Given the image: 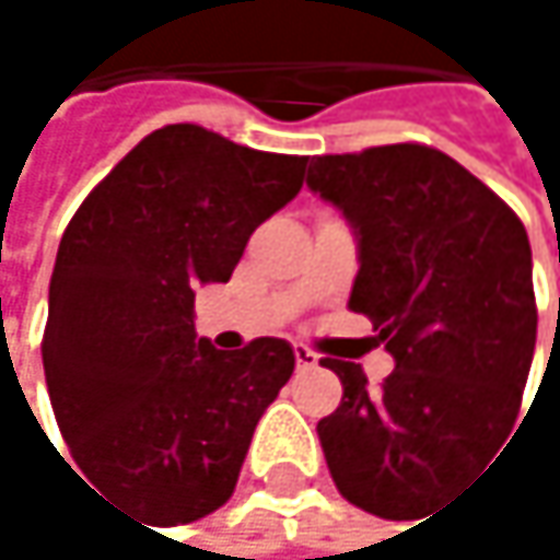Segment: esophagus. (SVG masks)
<instances>
[{
    "label": "esophagus",
    "mask_w": 560,
    "mask_h": 560,
    "mask_svg": "<svg viewBox=\"0 0 560 560\" xmlns=\"http://www.w3.org/2000/svg\"><path fill=\"white\" fill-rule=\"evenodd\" d=\"M294 363H298V370L304 373V370H317L320 357H317L314 350H307V347H294Z\"/></svg>",
    "instance_id": "esophagus-1"
}]
</instances>
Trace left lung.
Segmentation results:
<instances>
[{
	"label": "left lung",
	"mask_w": 560,
	"mask_h": 560,
	"mask_svg": "<svg viewBox=\"0 0 560 560\" xmlns=\"http://www.w3.org/2000/svg\"><path fill=\"white\" fill-rule=\"evenodd\" d=\"M307 187L353 226L350 311L395 360L380 389L357 363L324 360L343 398L317 421L320 447L343 500L408 518L518 418L538 327L528 236L480 177L415 142L320 155Z\"/></svg>",
	"instance_id": "left-lung-1"
}]
</instances>
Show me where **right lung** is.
Listing matches in <instances>:
<instances>
[{"instance_id":"obj_1","label":"right lung","mask_w":560,"mask_h":560,"mask_svg":"<svg viewBox=\"0 0 560 560\" xmlns=\"http://www.w3.org/2000/svg\"><path fill=\"white\" fill-rule=\"evenodd\" d=\"M304 165L165 126L60 236L42 343L57 428L80 470L149 525L203 518L233 497L253 431L294 373L279 337L236 353L197 337L194 288L230 281Z\"/></svg>"}]
</instances>
